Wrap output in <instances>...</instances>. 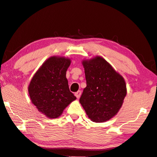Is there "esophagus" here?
Instances as JSON below:
<instances>
[{
  "label": "esophagus",
  "instance_id": "34e87169",
  "mask_svg": "<svg viewBox=\"0 0 157 157\" xmlns=\"http://www.w3.org/2000/svg\"><path fill=\"white\" fill-rule=\"evenodd\" d=\"M81 94H82V91H77L76 93H75V95L76 96V98H78V99H79V98H80Z\"/></svg>",
  "mask_w": 157,
  "mask_h": 157
}]
</instances>
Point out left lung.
<instances>
[{
	"label": "left lung",
	"instance_id": "1",
	"mask_svg": "<svg viewBox=\"0 0 157 157\" xmlns=\"http://www.w3.org/2000/svg\"><path fill=\"white\" fill-rule=\"evenodd\" d=\"M86 86L79 102L95 123L109 120L118 113L127 94L126 84L107 61L100 57L83 61Z\"/></svg>",
	"mask_w": 157,
	"mask_h": 157
}]
</instances>
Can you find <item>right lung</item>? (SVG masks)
Listing matches in <instances>:
<instances>
[{
	"label": "right lung",
	"mask_w": 157,
	"mask_h": 157,
	"mask_svg": "<svg viewBox=\"0 0 157 157\" xmlns=\"http://www.w3.org/2000/svg\"><path fill=\"white\" fill-rule=\"evenodd\" d=\"M70 64L68 58L50 57L37 71L29 85L32 102L48 118H58L76 99L70 91L66 78Z\"/></svg>",
	"instance_id": "obj_1"
}]
</instances>
